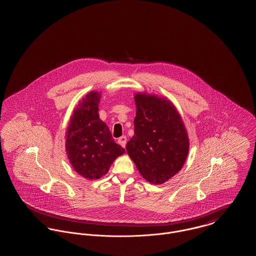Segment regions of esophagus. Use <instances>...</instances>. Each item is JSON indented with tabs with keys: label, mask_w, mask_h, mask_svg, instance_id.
Returning <instances> with one entry per match:
<instances>
[{
	"label": "esophagus",
	"mask_w": 256,
	"mask_h": 256,
	"mask_svg": "<svg viewBox=\"0 0 256 256\" xmlns=\"http://www.w3.org/2000/svg\"><path fill=\"white\" fill-rule=\"evenodd\" d=\"M118 143H119L122 148H124V146H126V136H122V137H120V138L118 139Z\"/></svg>",
	"instance_id": "obj_1"
}]
</instances>
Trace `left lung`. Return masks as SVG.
<instances>
[{"mask_svg": "<svg viewBox=\"0 0 256 256\" xmlns=\"http://www.w3.org/2000/svg\"><path fill=\"white\" fill-rule=\"evenodd\" d=\"M134 100V135L126 143V152L146 182L162 184L182 170L186 161L187 130L167 98L138 92Z\"/></svg>", "mask_w": 256, "mask_h": 256, "instance_id": "left-lung-1", "label": "left lung"}]
</instances>
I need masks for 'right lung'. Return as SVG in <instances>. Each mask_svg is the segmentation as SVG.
<instances>
[{"instance_id":"obj_1","label":"right lung","mask_w":256,"mask_h":256,"mask_svg":"<svg viewBox=\"0 0 256 256\" xmlns=\"http://www.w3.org/2000/svg\"><path fill=\"white\" fill-rule=\"evenodd\" d=\"M100 92L91 91L78 102L65 135V150L74 170L90 180L108 174L114 160L124 154L100 119Z\"/></svg>"}]
</instances>
